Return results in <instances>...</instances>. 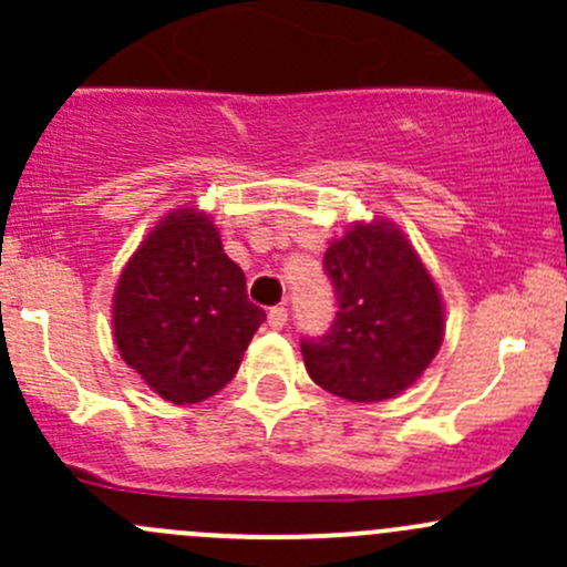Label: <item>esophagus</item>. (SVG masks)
I'll return each instance as SVG.
<instances>
[{
    "mask_svg": "<svg viewBox=\"0 0 567 567\" xmlns=\"http://www.w3.org/2000/svg\"><path fill=\"white\" fill-rule=\"evenodd\" d=\"M285 323H288V307H271L268 310V326L271 329H285Z\"/></svg>",
    "mask_w": 567,
    "mask_h": 567,
    "instance_id": "obj_1",
    "label": "esophagus"
}]
</instances>
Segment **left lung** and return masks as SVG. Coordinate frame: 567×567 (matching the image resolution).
<instances>
[{
	"instance_id": "8db88e82",
	"label": "left lung",
	"mask_w": 567,
	"mask_h": 567,
	"mask_svg": "<svg viewBox=\"0 0 567 567\" xmlns=\"http://www.w3.org/2000/svg\"><path fill=\"white\" fill-rule=\"evenodd\" d=\"M337 316L323 337H305L310 379L353 403L394 398L442 348L436 282L390 221L353 225L323 255Z\"/></svg>"
}]
</instances>
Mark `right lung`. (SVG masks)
I'll use <instances>...</instances> for the list:
<instances>
[{
	"label": "right lung",
	"mask_w": 567,
	"mask_h": 567,
	"mask_svg": "<svg viewBox=\"0 0 567 567\" xmlns=\"http://www.w3.org/2000/svg\"><path fill=\"white\" fill-rule=\"evenodd\" d=\"M266 312L205 214L164 216L114 290V342L153 392L177 405L225 390Z\"/></svg>",
	"instance_id": "1"
}]
</instances>
